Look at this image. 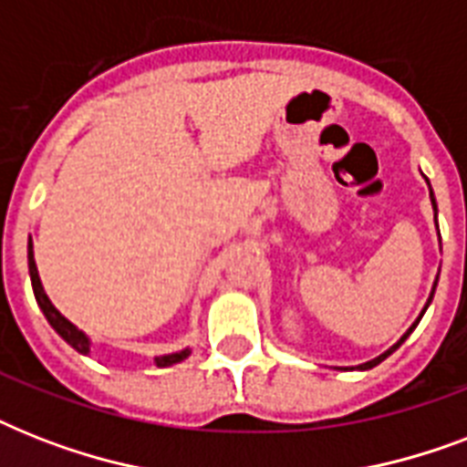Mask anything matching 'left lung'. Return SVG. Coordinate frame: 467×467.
Masks as SVG:
<instances>
[{"instance_id":"obj_1","label":"left lung","mask_w":467,"mask_h":467,"mask_svg":"<svg viewBox=\"0 0 467 467\" xmlns=\"http://www.w3.org/2000/svg\"><path fill=\"white\" fill-rule=\"evenodd\" d=\"M429 198H431V203H434V220H436V198H434V191H431V186H429ZM436 227H439V225H436ZM434 291H436V281H434V288H431V296H429V300H427V306H424V310H421V315H424V312H427L429 303H431V298H434ZM421 315H420V317H417V319H414V325L410 327V329H407V332L402 334V337H400V341H398V344H392V347L388 348V351H385V354H380V356H378V358H373V361H366V363H361V366H356V368H358V370H368V368H373V366H378V363H380V361H385V358H388V356H390L392 351H395V348H400V344H402V341H405L407 337H410V334L414 332V327L420 325Z\"/></svg>"}]
</instances>
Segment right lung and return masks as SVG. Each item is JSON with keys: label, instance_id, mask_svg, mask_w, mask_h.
I'll list each match as a JSON object with an SVG mask.
<instances>
[{"label": "right lung", "instance_id": "add662e5", "mask_svg": "<svg viewBox=\"0 0 467 467\" xmlns=\"http://www.w3.org/2000/svg\"><path fill=\"white\" fill-rule=\"evenodd\" d=\"M28 274H31V285H33V296H36V300H38V307L43 310V315H46V319L50 322V327H53L55 332L60 334L62 339L67 341L69 347L77 348L79 354H89V347L91 341L89 337L82 332V329H77L72 322H69L65 315H60V310L50 303V298L46 296V291H43V284H40V276H38V269H36V259H33V242L28 240ZM191 351L189 348H183V351H176V354H167V356H157L155 363L160 366V368H167V366H174V363L183 361L186 356H189Z\"/></svg>", "mask_w": 467, "mask_h": 467}]
</instances>
